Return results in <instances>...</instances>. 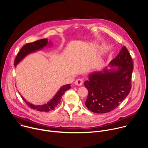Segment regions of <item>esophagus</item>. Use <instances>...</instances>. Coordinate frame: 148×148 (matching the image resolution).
Segmentation results:
<instances>
[{"instance_id":"obj_1","label":"esophagus","mask_w":148,"mask_h":148,"mask_svg":"<svg viewBox=\"0 0 148 148\" xmlns=\"http://www.w3.org/2000/svg\"><path fill=\"white\" fill-rule=\"evenodd\" d=\"M74 83H75V84H76L77 86H81L83 83V79L82 78L77 79L76 80H75Z\"/></svg>"}]
</instances>
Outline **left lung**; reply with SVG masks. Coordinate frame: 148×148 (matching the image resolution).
<instances>
[{
    "label": "left lung",
    "mask_w": 148,
    "mask_h": 148,
    "mask_svg": "<svg viewBox=\"0 0 148 148\" xmlns=\"http://www.w3.org/2000/svg\"><path fill=\"white\" fill-rule=\"evenodd\" d=\"M111 68L88 75L84 85L88 94L85 105L90 111L98 114L110 112L128 95L133 71L132 58L123 47L116 58L108 64Z\"/></svg>",
    "instance_id": "obj_1"
}]
</instances>
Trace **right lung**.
Wrapping results in <instances>:
<instances>
[{
	"instance_id": "add662e5",
	"label": "right lung",
	"mask_w": 148,
	"mask_h": 148,
	"mask_svg": "<svg viewBox=\"0 0 148 148\" xmlns=\"http://www.w3.org/2000/svg\"><path fill=\"white\" fill-rule=\"evenodd\" d=\"M52 45L51 42V41L48 42L47 38L39 40L38 41H36L32 43L27 44L26 45H24L22 47V48L20 49L18 53L17 54L14 61L15 66H16V65L20 62H21L28 54L38 51L39 50L42 49V48H44L47 45ZM70 88H71V84L64 85L60 88V90L57 92L56 94L53 97V98L50 101L47 102V103H45L41 106L34 105L27 101L21 95V96L23 100L25 102V103L32 109L40 111L48 112L49 111L53 110L57 106V105H58V104L60 103L62 96L64 95L65 92L68 90H69Z\"/></svg>"
}]
</instances>
